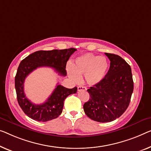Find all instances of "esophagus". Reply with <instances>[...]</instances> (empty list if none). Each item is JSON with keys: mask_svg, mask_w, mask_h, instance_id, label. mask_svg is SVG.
<instances>
[{"mask_svg": "<svg viewBox=\"0 0 151 151\" xmlns=\"http://www.w3.org/2000/svg\"><path fill=\"white\" fill-rule=\"evenodd\" d=\"M82 90H83V91L87 90L86 87H85V86H78V91H82Z\"/></svg>", "mask_w": 151, "mask_h": 151, "instance_id": "obj_1", "label": "esophagus"}]
</instances>
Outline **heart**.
Wrapping results in <instances>:
<instances>
[{"instance_id": "b5f03b06", "label": "heart", "mask_w": 151, "mask_h": 151, "mask_svg": "<svg viewBox=\"0 0 151 151\" xmlns=\"http://www.w3.org/2000/svg\"><path fill=\"white\" fill-rule=\"evenodd\" d=\"M109 62L105 57L84 54L76 58L73 68L68 67L69 76L78 81L81 75H85V81L90 85L98 84L106 75Z\"/></svg>"}]
</instances>
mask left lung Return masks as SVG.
I'll use <instances>...</instances> for the list:
<instances>
[{"mask_svg": "<svg viewBox=\"0 0 151 151\" xmlns=\"http://www.w3.org/2000/svg\"><path fill=\"white\" fill-rule=\"evenodd\" d=\"M111 61L105 77L87 89L89 99L83 105L85 113L93 121L111 122L127 109L134 90L130 66L122 58L105 53Z\"/></svg>", "mask_w": 151, "mask_h": 151, "instance_id": "1", "label": "left lung"}]
</instances>
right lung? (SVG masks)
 I'll use <instances>...</instances> for the list:
<instances>
[{
    "mask_svg": "<svg viewBox=\"0 0 151 151\" xmlns=\"http://www.w3.org/2000/svg\"><path fill=\"white\" fill-rule=\"evenodd\" d=\"M75 51V48L38 51L27 56L20 62L15 77V87L18 104L27 116L33 120L45 122L61 114L65 99L70 94L76 93L77 87L68 89L58 83L46 102L41 104H35L24 93V81L29 74L42 66L51 67L60 75L66 76V63Z\"/></svg>",
    "mask_w": 151,
    "mask_h": 151,
    "instance_id": "add662e5",
    "label": "right lung"
}]
</instances>
